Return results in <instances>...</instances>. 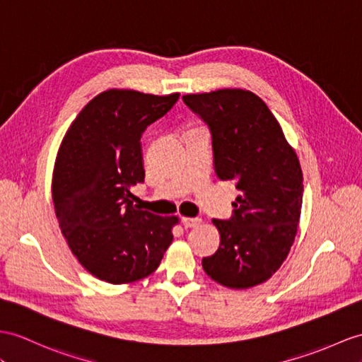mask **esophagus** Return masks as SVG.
<instances>
[{"instance_id":"esophagus-1","label":"esophagus","mask_w":362,"mask_h":362,"mask_svg":"<svg viewBox=\"0 0 362 362\" xmlns=\"http://www.w3.org/2000/svg\"><path fill=\"white\" fill-rule=\"evenodd\" d=\"M181 223L186 228H190V227H198L201 224V219L199 218H182Z\"/></svg>"}]
</instances>
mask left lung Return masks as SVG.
<instances>
[{
  "instance_id": "1",
  "label": "left lung",
  "mask_w": 362,
  "mask_h": 362,
  "mask_svg": "<svg viewBox=\"0 0 362 362\" xmlns=\"http://www.w3.org/2000/svg\"><path fill=\"white\" fill-rule=\"evenodd\" d=\"M211 134L215 173L240 190L232 216L214 219L221 241L202 258L207 275L230 288L267 281L295 241L303 170L283 129L259 96L243 89L184 95Z\"/></svg>"
}]
</instances>
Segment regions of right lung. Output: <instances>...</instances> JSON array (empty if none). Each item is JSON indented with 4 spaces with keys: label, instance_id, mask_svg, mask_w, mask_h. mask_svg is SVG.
<instances>
[{
    "label": "right lung",
    "instance_id": "right-lung-1",
    "mask_svg": "<svg viewBox=\"0 0 362 362\" xmlns=\"http://www.w3.org/2000/svg\"><path fill=\"white\" fill-rule=\"evenodd\" d=\"M180 93L107 90L86 105L58 151L52 195L70 250L93 276L124 284L151 275L169 247L176 216L134 204L144 182L141 136Z\"/></svg>",
    "mask_w": 362,
    "mask_h": 362
}]
</instances>
